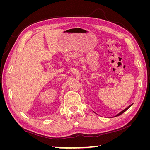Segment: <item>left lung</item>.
I'll return each mask as SVG.
<instances>
[{"label":"left lung","instance_id":"1","mask_svg":"<svg viewBox=\"0 0 150 150\" xmlns=\"http://www.w3.org/2000/svg\"><path fill=\"white\" fill-rule=\"evenodd\" d=\"M131 105H132V104H131ZM131 105H130V106H128V108H126V109H125V110H123V111H121V112H120V113H119V114H117V115H116V116H120V115H122V113H123V112H125V111H126V110H128V108H129V107H130V106H131ZM116 116H115V117H116Z\"/></svg>","mask_w":150,"mask_h":150}]
</instances>
